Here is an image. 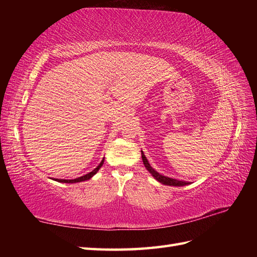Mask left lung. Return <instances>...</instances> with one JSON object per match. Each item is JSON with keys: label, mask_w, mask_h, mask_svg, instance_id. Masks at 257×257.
Here are the masks:
<instances>
[{"label": "left lung", "mask_w": 257, "mask_h": 257, "mask_svg": "<svg viewBox=\"0 0 257 257\" xmlns=\"http://www.w3.org/2000/svg\"><path fill=\"white\" fill-rule=\"evenodd\" d=\"M141 157H143V161H144V165L145 167L147 168V170H148L152 176H154V178L156 180H158V181L161 182L162 184H166V185H173V187H182V185H187L189 184V182H185V181H180V180H176V179H172V178H168V177H165V176H161L160 173H158L156 170H154V169L151 168V166L149 165L148 160H147L146 156L144 155V152L141 151Z\"/></svg>", "instance_id": "1"}]
</instances>
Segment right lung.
Here are the masks:
<instances>
[{
	"instance_id": "right-lung-1",
	"label": "right lung",
	"mask_w": 257,
	"mask_h": 257,
	"mask_svg": "<svg viewBox=\"0 0 257 257\" xmlns=\"http://www.w3.org/2000/svg\"><path fill=\"white\" fill-rule=\"evenodd\" d=\"M103 165V159H102V161L99 163V166H98L96 169H94V170H92L91 172H89V173H87V174H85V176H83V177H79V178H77V179H73V180H64V179H56V181H58V182H63V183H76V182H81V181H86V180H89L92 176H94V174H96L97 173V171L99 170V169L101 168V166Z\"/></svg>"
}]
</instances>
